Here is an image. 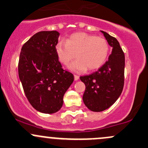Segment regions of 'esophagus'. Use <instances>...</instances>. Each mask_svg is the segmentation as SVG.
I'll use <instances>...</instances> for the list:
<instances>
[{"instance_id":"1","label":"esophagus","mask_w":148,"mask_h":148,"mask_svg":"<svg viewBox=\"0 0 148 148\" xmlns=\"http://www.w3.org/2000/svg\"><path fill=\"white\" fill-rule=\"evenodd\" d=\"M79 79V77L78 75H74V80L77 81Z\"/></svg>"}]
</instances>
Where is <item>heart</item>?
Returning <instances> with one entry per match:
<instances>
[{
    "label": "heart",
    "mask_w": 148,
    "mask_h": 148,
    "mask_svg": "<svg viewBox=\"0 0 148 148\" xmlns=\"http://www.w3.org/2000/svg\"><path fill=\"white\" fill-rule=\"evenodd\" d=\"M109 52L106 39L84 32L72 34L66 41L59 42L56 45L57 57L63 64L68 65L77 56L78 59L69 66L74 71L99 69L106 61Z\"/></svg>",
    "instance_id": "obj_1"
}]
</instances>
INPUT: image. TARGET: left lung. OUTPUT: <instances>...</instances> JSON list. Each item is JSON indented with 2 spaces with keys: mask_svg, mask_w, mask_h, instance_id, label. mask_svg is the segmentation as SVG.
Masks as SVG:
<instances>
[{
  "mask_svg": "<svg viewBox=\"0 0 148 148\" xmlns=\"http://www.w3.org/2000/svg\"><path fill=\"white\" fill-rule=\"evenodd\" d=\"M112 53L108 60L98 71L89 75L80 77L86 86L83 101L91 111L100 112L109 108L117 101L124 86L125 55L115 37L101 31Z\"/></svg>",
  "mask_w": 148,
  "mask_h": 148,
  "instance_id": "8db88e82",
  "label": "left lung"
}]
</instances>
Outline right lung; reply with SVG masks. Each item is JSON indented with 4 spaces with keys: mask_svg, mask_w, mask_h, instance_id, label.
<instances>
[{
    "mask_svg": "<svg viewBox=\"0 0 148 148\" xmlns=\"http://www.w3.org/2000/svg\"><path fill=\"white\" fill-rule=\"evenodd\" d=\"M57 31H41L27 40L21 49L18 74L27 100L37 111L56 113L63 105L65 92L74 75L62 69L56 45Z\"/></svg>",
    "mask_w": 148,
    "mask_h": 148,
    "instance_id": "1",
    "label": "right lung"
}]
</instances>
